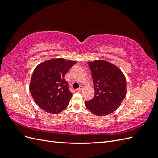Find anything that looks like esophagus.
Segmentation results:
<instances>
[{"label":"esophagus","mask_w":158,"mask_h":158,"mask_svg":"<svg viewBox=\"0 0 158 158\" xmlns=\"http://www.w3.org/2000/svg\"><path fill=\"white\" fill-rule=\"evenodd\" d=\"M82 89H83V86H80L79 88L76 89V92H81V91H82Z\"/></svg>","instance_id":"1"}]
</instances>
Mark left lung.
Wrapping results in <instances>:
<instances>
[{"instance_id":"8db88e82","label":"left lung","mask_w":158,"mask_h":158,"mask_svg":"<svg viewBox=\"0 0 158 158\" xmlns=\"http://www.w3.org/2000/svg\"><path fill=\"white\" fill-rule=\"evenodd\" d=\"M95 95L85 106L95 115L105 116L117 110L127 93L126 78L117 66L106 60L88 62Z\"/></svg>"}]
</instances>
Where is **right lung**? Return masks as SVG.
I'll return each mask as SVG.
<instances>
[{
    "label": "right lung",
    "mask_w": 158,
    "mask_h": 158,
    "mask_svg": "<svg viewBox=\"0 0 158 158\" xmlns=\"http://www.w3.org/2000/svg\"><path fill=\"white\" fill-rule=\"evenodd\" d=\"M76 63L59 58L37 66L31 78L30 91L35 103L44 111L57 114L68 106L73 93L64 76Z\"/></svg>",
    "instance_id": "right-lung-1"
}]
</instances>
